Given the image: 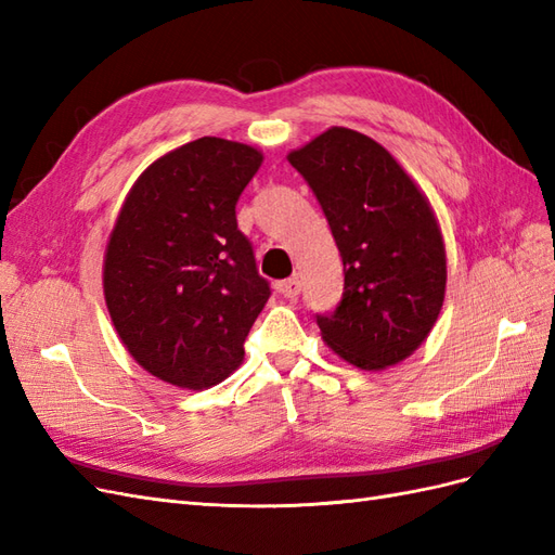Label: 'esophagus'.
<instances>
[{"mask_svg":"<svg viewBox=\"0 0 555 555\" xmlns=\"http://www.w3.org/2000/svg\"><path fill=\"white\" fill-rule=\"evenodd\" d=\"M278 292L284 296V298H296L298 292H300V282L298 278H289V280H282L278 284Z\"/></svg>","mask_w":555,"mask_h":555,"instance_id":"esophagus-1","label":"esophagus"}]
</instances>
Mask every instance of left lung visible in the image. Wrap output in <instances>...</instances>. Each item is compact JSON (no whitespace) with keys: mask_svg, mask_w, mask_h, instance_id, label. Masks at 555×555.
Here are the masks:
<instances>
[{"mask_svg":"<svg viewBox=\"0 0 555 555\" xmlns=\"http://www.w3.org/2000/svg\"><path fill=\"white\" fill-rule=\"evenodd\" d=\"M287 159L310 184L343 257L340 304L317 314L324 343L363 371L408 359L438 322L447 287L428 198L389 150L354 129L331 127Z\"/></svg>","mask_w":555,"mask_h":555,"instance_id":"8db88e82","label":"left lung"}]
</instances>
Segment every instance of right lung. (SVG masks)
I'll use <instances>...</instances> for the list:
<instances>
[{
  "label": "right lung",
  "mask_w": 555,
  "mask_h": 555,
  "mask_svg": "<svg viewBox=\"0 0 555 555\" xmlns=\"http://www.w3.org/2000/svg\"><path fill=\"white\" fill-rule=\"evenodd\" d=\"M257 147L204 137L133 182L111 231L104 296L122 345L150 375L201 391L241 365L271 284L257 271L236 204Z\"/></svg>",
  "instance_id": "1"
}]
</instances>
